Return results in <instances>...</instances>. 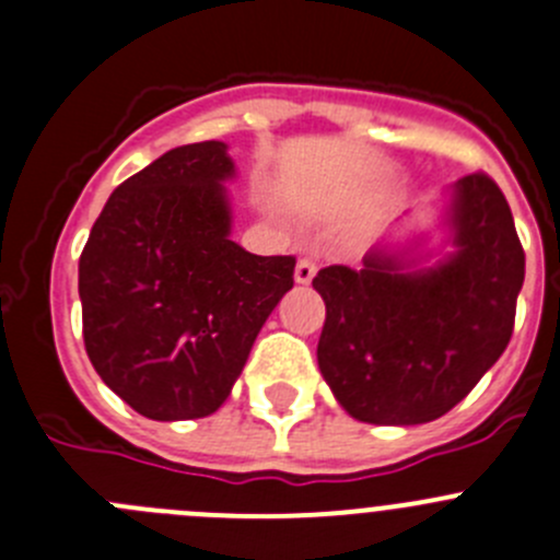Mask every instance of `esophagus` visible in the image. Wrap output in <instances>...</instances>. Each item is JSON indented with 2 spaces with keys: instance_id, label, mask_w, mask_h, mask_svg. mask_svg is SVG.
I'll return each mask as SVG.
<instances>
[{
  "instance_id": "34e87169",
  "label": "esophagus",
  "mask_w": 560,
  "mask_h": 560,
  "mask_svg": "<svg viewBox=\"0 0 560 560\" xmlns=\"http://www.w3.org/2000/svg\"><path fill=\"white\" fill-rule=\"evenodd\" d=\"M313 277H316V264L311 258H302L294 269V280L300 285H311Z\"/></svg>"
}]
</instances>
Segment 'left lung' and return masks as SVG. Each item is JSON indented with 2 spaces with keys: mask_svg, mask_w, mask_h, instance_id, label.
Wrapping results in <instances>:
<instances>
[{
  "mask_svg": "<svg viewBox=\"0 0 560 560\" xmlns=\"http://www.w3.org/2000/svg\"><path fill=\"white\" fill-rule=\"evenodd\" d=\"M454 253L420 266L415 247H374L363 269L327 266L313 289L327 305L318 369L351 418L415 425L443 418L511 340L525 253L487 173L454 184Z\"/></svg>",
  "mask_w": 560,
  "mask_h": 560,
  "instance_id": "left-lung-1",
  "label": "left lung"
}]
</instances>
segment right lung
Returning a JSON list of instances; mask_svg holds the SVG:
<instances>
[{
	"instance_id": "1",
	"label": "right lung",
	"mask_w": 560,
	"mask_h": 560,
	"mask_svg": "<svg viewBox=\"0 0 560 560\" xmlns=\"http://www.w3.org/2000/svg\"><path fill=\"white\" fill-rule=\"evenodd\" d=\"M233 175L225 142L173 148L112 191L79 258L90 363L151 420L217 412L294 289V255L231 238Z\"/></svg>"
}]
</instances>
